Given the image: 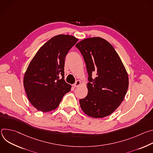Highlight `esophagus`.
<instances>
[{"instance_id": "obj_1", "label": "esophagus", "mask_w": 153, "mask_h": 153, "mask_svg": "<svg viewBox=\"0 0 153 153\" xmlns=\"http://www.w3.org/2000/svg\"><path fill=\"white\" fill-rule=\"evenodd\" d=\"M80 84H81V82H80V80H77V81L75 82V83H74V84L73 85V86L74 87V88H76V87L79 86Z\"/></svg>"}]
</instances>
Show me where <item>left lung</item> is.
<instances>
[{"instance_id": "obj_1", "label": "left lung", "mask_w": 153, "mask_h": 153, "mask_svg": "<svg viewBox=\"0 0 153 153\" xmlns=\"http://www.w3.org/2000/svg\"><path fill=\"white\" fill-rule=\"evenodd\" d=\"M76 47L84 59L88 81V94L79 100L83 111L94 118L112 114L123 100L128 88V76L114 47L106 40L90 37ZM97 73L95 78L93 73Z\"/></svg>"}]
</instances>
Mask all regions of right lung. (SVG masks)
I'll return each mask as SVG.
<instances>
[{"label":"right lung","mask_w":153,"mask_h":153,"mask_svg":"<svg viewBox=\"0 0 153 153\" xmlns=\"http://www.w3.org/2000/svg\"><path fill=\"white\" fill-rule=\"evenodd\" d=\"M78 39L59 34L40 47L30 62L24 78L28 99L37 110L48 112L59 105L71 86L64 80L65 59Z\"/></svg>","instance_id":"add662e5"}]
</instances>
